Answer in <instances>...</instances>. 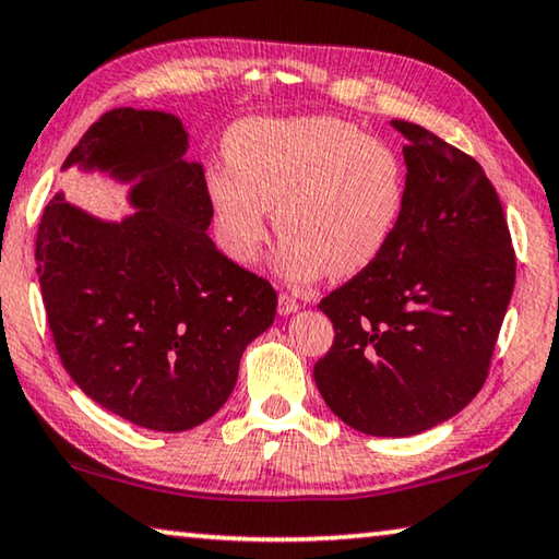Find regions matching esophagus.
<instances>
[{
    "mask_svg": "<svg viewBox=\"0 0 559 559\" xmlns=\"http://www.w3.org/2000/svg\"><path fill=\"white\" fill-rule=\"evenodd\" d=\"M302 307V302L295 295H287V292H280V314H292Z\"/></svg>",
    "mask_w": 559,
    "mask_h": 559,
    "instance_id": "esophagus-1",
    "label": "esophagus"
}]
</instances>
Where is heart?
Here are the masks:
<instances>
[{
	"instance_id": "b5f03b06",
	"label": "heart",
	"mask_w": 559,
	"mask_h": 559,
	"mask_svg": "<svg viewBox=\"0 0 559 559\" xmlns=\"http://www.w3.org/2000/svg\"><path fill=\"white\" fill-rule=\"evenodd\" d=\"M227 165L204 187L214 235L231 262L252 264L274 225L285 237L277 272L289 282L355 277L397 235L405 162L388 142L337 117H254L225 136Z\"/></svg>"
}]
</instances>
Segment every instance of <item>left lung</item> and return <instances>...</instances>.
I'll list each match as a JSON object with an SVG mask.
<instances>
[{
    "instance_id": "8db88e82",
    "label": "left lung",
    "mask_w": 559,
    "mask_h": 559,
    "mask_svg": "<svg viewBox=\"0 0 559 559\" xmlns=\"http://www.w3.org/2000/svg\"><path fill=\"white\" fill-rule=\"evenodd\" d=\"M392 127L407 140L397 235L317 305L334 324L317 390L374 437L419 435L469 405L514 289L508 219L483 167L425 127Z\"/></svg>"
}]
</instances>
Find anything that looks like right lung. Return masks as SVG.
I'll use <instances>...</instances> for the list:
<instances>
[{"label": "right lung", "mask_w": 559, "mask_h": 559, "mask_svg": "<svg viewBox=\"0 0 559 559\" xmlns=\"http://www.w3.org/2000/svg\"><path fill=\"white\" fill-rule=\"evenodd\" d=\"M187 147L167 111L102 115L62 169L132 182L134 212L105 222L59 192L34 252L67 372L97 405L157 432H185L225 405L245 347L277 312L270 282L210 239L204 169Z\"/></svg>", "instance_id": "right-lung-1"}]
</instances>
